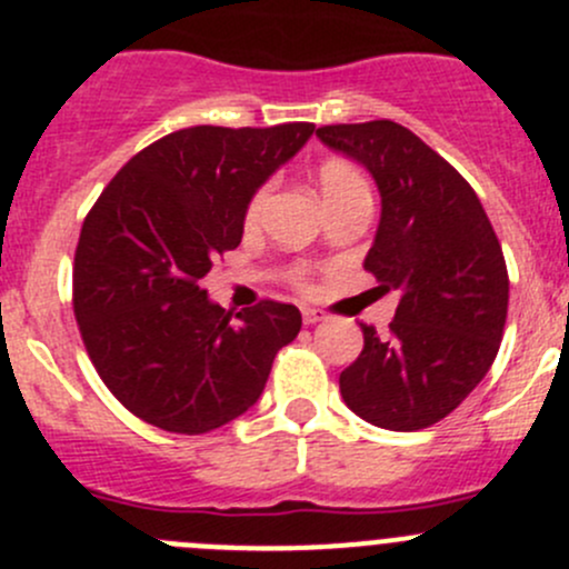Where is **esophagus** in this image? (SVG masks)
<instances>
[{"instance_id": "1", "label": "esophagus", "mask_w": 569, "mask_h": 569, "mask_svg": "<svg viewBox=\"0 0 569 569\" xmlns=\"http://www.w3.org/2000/svg\"><path fill=\"white\" fill-rule=\"evenodd\" d=\"M301 315H303V323H307V326L320 323V320L326 318V315L320 312V309H312V307H303V309H301Z\"/></svg>"}]
</instances>
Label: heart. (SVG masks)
<instances>
[{"label": "heart", "mask_w": 569, "mask_h": 569, "mask_svg": "<svg viewBox=\"0 0 569 569\" xmlns=\"http://www.w3.org/2000/svg\"><path fill=\"white\" fill-rule=\"evenodd\" d=\"M318 184H320V193H323L326 201L337 199V196L353 193V190H368L362 173H359L353 166H348V162H340V160H329L320 166ZM268 193H271V188H268V184H262V188L251 196L249 207H246V223H249V227H254V223L260 221L262 210H266Z\"/></svg>", "instance_id": "1"}]
</instances>
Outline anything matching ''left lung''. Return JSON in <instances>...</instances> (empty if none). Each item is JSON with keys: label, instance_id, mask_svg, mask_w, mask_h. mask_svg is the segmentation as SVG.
<instances>
[{"label": "left lung", "instance_id": "left-lung-1", "mask_svg": "<svg viewBox=\"0 0 569 569\" xmlns=\"http://www.w3.org/2000/svg\"><path fill=\"white\" fill-rule=\"evenodd\" d=\"M318 138L376 179L381 221L365 271L381 292H401L390 335L362 323L342 401L379 429L435 426L498 357L509 273L492 223L468 179L401 123H331Z\"/></svg>", "mask_w": 569, "mask_h": 569}]
</instances>
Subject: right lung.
<instances>
[{
	"label": "right lung",
	"mask_w": 569,
	"mask_h": 569,
	"mask_svg": "<svg viewBox=\"0 0 569 569\" xmlns=\"http://www.w3.org/2000/svg\"><path fill=\"white\" fill-rule=\"evenodd\" d=\"M312 132L307 121L179 129L96 199L74 254V315L96 373L134 418L207 435L262 396L301 312L266 298L232 318L199 282L238 249L251 196Z\"/></svg>",
	"instance_id": "right-lung-1"
}]
</instances>
